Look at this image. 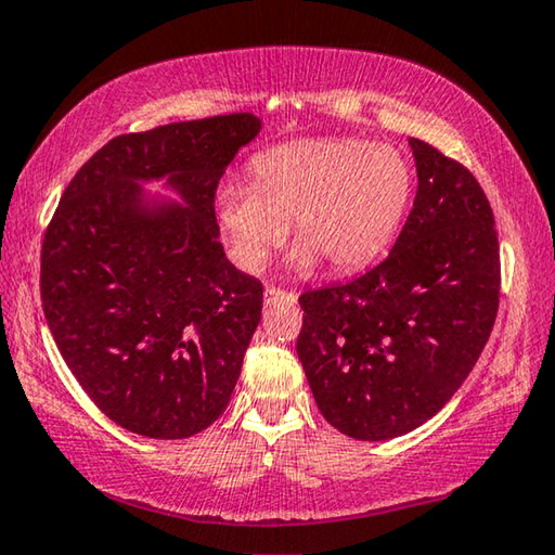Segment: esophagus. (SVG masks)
<instances>
[{"mask_svg": "<svg viewBox=\"0 0 555 555\" xmlns=\"http://www.w3.org/2000/svg\"><path fill=\"white\" fill-rule=\"evenodd\" d=\"M298 296L294 291H284V288H276V286H267L264 291V304L267 306H279V304H296Z\"/></svg>", "mask_w": 555, "mask_h": 555, "instance_id": "obj_1", "label": "esophagus"}]
</instances>
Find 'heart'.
Here are the masks:
<instances>
[{"label":"heart","instance_id":"heart-1","mask_svg":"<svg viewBox=\"0 0 555 555\" xmlns=\"http://www.w3.org/2000/svg\"><path fill=\"white\" fill-rule=\"evenodd\" d=\"M249 184L218 189L220 230L249 274L291 233L288 267L306 274L318 261L351 271L388 247L412 196V167L390 145L357 138H308L249 159Z\"/></svg>","mask_w":555,"mask_h":555}]
</instances>
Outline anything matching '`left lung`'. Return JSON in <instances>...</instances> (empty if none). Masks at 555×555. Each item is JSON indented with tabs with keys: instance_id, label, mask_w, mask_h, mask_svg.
Returning a JSON list of instances; mask_svg holds the SVG:
<instances>
[{
	"instance_id": "left-lung-1",
	"label": "left lung",
	"mask_w": 555,
	"mask_h": 555,
	"mask_svg": "<svg viewBox=\"0 0 555 555\" xmlns=\"http://www.w3.org/2000/svg\"><path fill=\"white\" fill-rule=\"evenodd\" d=\"M417 194L390 255L306 291L298 359L332 427L361 441L425 425L476 366L500 304L492 208L466 167L410 138Z\"/></svg>"
}]
</instances>
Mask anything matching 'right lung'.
I'll list each match as a JSON object with an SVG mask.
<instances>
[{
	"label": "right lung",
	"instance_id": "obj_1",
	"mask_svg": "<svg viewBox=\"0 0 555 555\" xmlns=\"http://www.w3.org/2000/svg\"><path fill=\"white\" fill-rule=\"evenodd\" d=\"M259 130L230 114L108 140L46 230L48 327L94 405L133 435L194 437L233 396L264 288L228 261L214 201ZM159 178L181 205L144 194Z\"/></svg>",
	"mask_w": 555,
	"mask_h": 555
}]
</instances>
